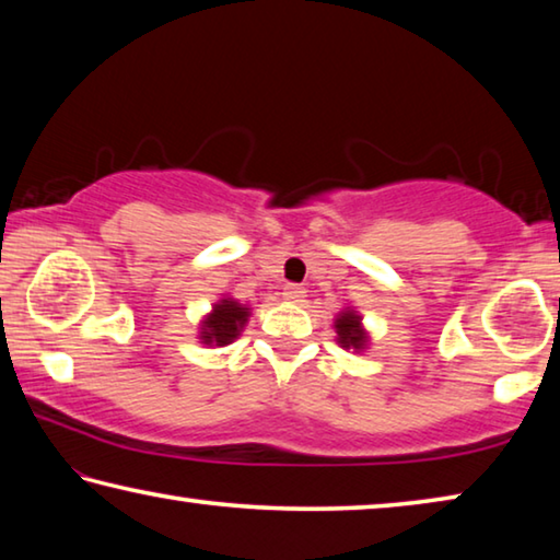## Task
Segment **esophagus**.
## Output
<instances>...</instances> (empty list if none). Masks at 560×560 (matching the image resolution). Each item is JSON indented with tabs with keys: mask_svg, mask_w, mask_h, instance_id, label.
<instances>
[{
	"mask_svg": "<svg viewBox=\"0 0 560 560\" xmlns=\"http://www.w3.org/2000/svg\"><path fill=\"white\" fill-rule=\"evenodd\" d=\"M283 299L291 303H301L306 299V289H303L301 283H287V287H283Z\"/></svg>",
	"mask_w": 560,
	"mask_h": 560,
	"instance_id": "1",
	"label": "esophagus"
}]
</instances>
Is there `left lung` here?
Wrapping results in <instances>:
<instances>
[{"label":"left lung","mask_w":560,"mask_h":560,"mask_svg":"<svg viewBox=\"0 0 560 560\" xmlns=\"http://www.w3.org/2000/svg\"><path fill=\"white\" fill-rule=\"evenodd\" d=\"M336 334H338V343L343 348H365L368 343V336L363 326H360V316L353 314V311H343L336 318Z\"/></svg>","instance_id":"obj_1"}]
</instances>
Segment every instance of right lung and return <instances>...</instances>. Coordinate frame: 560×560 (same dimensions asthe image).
Listing matches in <instances>:
<instances>
[{"mask_svg": "<svg viewBox=\"0 0 560 560\" xmlns=\"http://www.w3.org/2000/svg\"><path fill=\"white\" fill-rule=\"evenodd\" d=\"M246 318H249V308L236 303L234 299H222L220 303H214L212 314L202 320V330L200 338L207 346H226L240 336V330L244 328Z\"/></svg>", "mask_w": 560, "mask_h": 560, "instance_id": "right-lung-1", "label": "right lung"}]
</instances>
